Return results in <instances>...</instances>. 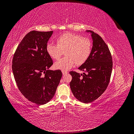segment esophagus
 <instances>
[{"instance_id": "esophagus-1", "label": "esophagus", "mask_w": 134, "mask_h": 134, "mask_svg": "<svg viewBox=\"0 0 134 134\" xmlns=\"http://www.w3.org/2000/svg\"><path fill=\"white\" fill-rule=\"evenodd\" d=\"M62 74H63V75H67V74L68 73V72H67V71H62Z\"/></svg>"}]
</instances>
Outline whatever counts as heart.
I'll use <instances>...</instances> for the list:
<instances>
[{
	"mask_svg": "<svg viewBox=\"0 0 134 134\" xmlns=\"http://www.w3.org/2000/svg\"><path fill=\"white\" fill-rule=\"evenodd\" d=\"M56 44L48 43L46 49L52 59H58L65 52L64 57L54 63V67L66 71L75 66L81 65L90 57L92 47L91 40L80 35L67 32L58 36Z\"/></svg>",
	"mask_w": 134,
	"mask_h": 134,
	"instance_id": "b5f03b06",
	"label": "heart"
}]
</instances>
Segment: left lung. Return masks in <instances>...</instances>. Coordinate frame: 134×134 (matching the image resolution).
Masks as SVG:
<instances>
[{
    "label": "left lung",
    "mask_w": 134,
    "mask_h": 134,
    "mask_svg": "<svg viewBox=\"0 0 134 134\" xmlns=\"http://www.w3.org/2000/svg\"><path fill=\"white\" fill-rule=\"evenodd\" d=\"M90 32L93 47L90 57L78 68L83 74L71 71L70 87L73 94L84 103L96 100L104 92L110 82L113 61L107 44L98 34Z\"/></svg>",
    "instance_id": "1"
}]
</instances>
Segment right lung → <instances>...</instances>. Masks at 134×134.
<instances>
[{"label":"right lung","instance_id":"1","mask_svg":"<svg viewBox=\"0 0 134 134\" xmlns=\"http://www.w3.org/2000/svg\"><path fill=\"white\" fill-rule=\"evenodd\" d=\"M53 33H27L14 54L12 71L18 89L26 99L37 105L52 99L62 76L61 70L52 71L51 57L46 47Z\"/></svg>","mask_w":134,"mask_h":134}]
</instances>
